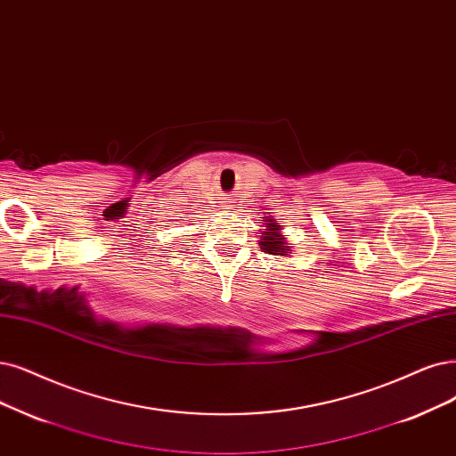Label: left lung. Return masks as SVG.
Instances as JSON below:
<instances>
[{
  "label": "left lung",
  "mask_w": 456,
  "mask_h": 456,
  "mask_svg": "<svg viewBox=\"0 0 456 456\" xmlns=\"http://www.w3.org/2000/svg\"><path fill=\"white\" fill-rule=\"evenodd\" d=\"M266 229L261 232L263 237L259 240L261 244V249L265 251V254H271V256H289L291 254V246H288V242H285V237L280 232L281 225L274 224V219H268V224H265Z\"/></svg>",
  "instance_id": "obj_1"
}]
</instances>
